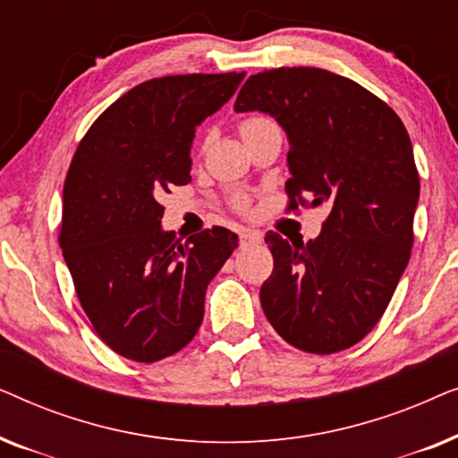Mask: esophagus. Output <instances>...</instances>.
Wrapping results in <instances>:
<instances>
[{"label": "esophagus", "instance_id": "1", "mask_svg": "<svg viewBox=\"0 0 458 458\" xmlns=\"http://www.w3.org/2000/svg\"><path fill=\"white\" fill-rule=\"evenodd\" d=\"M260 242V233L256 231H242L240 233V248H246L250 243H259Z\"/></svg>", "mask_w": 458, "mask_h": 458}]
</instances>
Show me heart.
Here are the masks:
<instances>
[{"instance_id":"heart-1","label":"heart","mask_w":458,"mask_h":458,"mask_svg":"<svg viewBox=\"0 0 458 458\" xmlns=\"http://www.w3.org/2000/svg\"><path fill=\"white\" fill-rule=\"evenodd\" d=\"M265 123H271V118H267V116H248V118H243L242 121V124H240V131H242V135L243 133H248V131H252V129H256V127H260V124H265Z\"/></svg>"}]
</instances>
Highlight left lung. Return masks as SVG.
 Returning a JSON list of instances; mask_svg holds the SVG:
<instances>
[{"label": "left lung", "instance_id": "left-lung-1", "mask_svg": "<svg viewBox=\"0 0 458 458\" xmlns=\"http://www.w3.org/2000/svg\"><path fill=\"white\" fill-rule=\"evenodd\" d=\"M235 112H265L290 141V208L329 206L321 235L268 231L275 267L262 310L287 344L334 354L384 315L411 259L419 173L411 137L386 102L323 68H273L242 87Z\"/></svg>", "mask_w": 458, "mask_h": 458}]
</instances>
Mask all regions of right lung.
Returning <instances> with one entry per match:
<instances>
[{
	"instance_id": "obj_1",
	"label": "right lung",
	"mask_w": 458,
	"mask_h": 458,
	"mask_svg": "<svg viewBox=\"0 0 458 458\" xmlns=\"http://www.w3.org/2000/svg\"><path fill=\"white\" fill-rule=\"evenodd\" d=\"M246 72L174 74L118 98L81 140L62 191L60 248L96 334L137 362L193 340L212 277L237 235L212 227L187 242L165 231L160 198L191 181L196 127Z\"/></svg>"
}]
</instances>
